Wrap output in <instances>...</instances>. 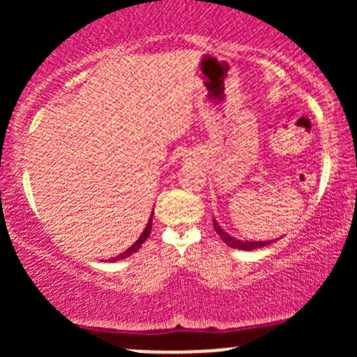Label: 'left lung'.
I'll list each match as a JSON object with an SVG mask.
<instances>
[{
    "label": "left lung",
    "mask_w": 357,
    "mask_h": 357,
    "mask_svg": "<svg viewBox=\"0 0 357 357\" xmlns=\"http://www.w3.org/2000/svg\"><path fill=\"white\" fill-rule=\"evenodd\" d=\"M213 228H215V231L218 233L220 238L223 240L225 243H227L228 247H231V248H238V250H257V248L268 247V245H270V241H241V240L233 238V236L228 235L227 231L221 230L220 225L216 223V220H213Z\"/></svg>",
    "instance_id": "left-lung-1"
}]
</instances>
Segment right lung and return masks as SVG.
Wrapping results in <instances>:
<instances>
[{
    "label": "right lung",
    "mask_w": 357,
    "mask_h": 357,
    "mask_svg": "<svg viewBox=\"0 0 357 357\" xmlns=\"http://www.w3.org/2000/svg\"><path fill=\"white\" fill-rule=\"evenodd\" d=\"M151 228H153V218H151V220H149V223H147L146 230H144V231H142V235H141V236H139V238H137V241H136V243H134V245H132V247H129V248H127L124 253H121V255H119V257H116V258H114V261H116V260H122V258H126V257L132 255V253H136V252H137V250H139V248H141V245H142V243H144V241H146L147 238H149V235H151Z\"/></svg>",
    "instance_id": "obj_1"
}]
</instances>
